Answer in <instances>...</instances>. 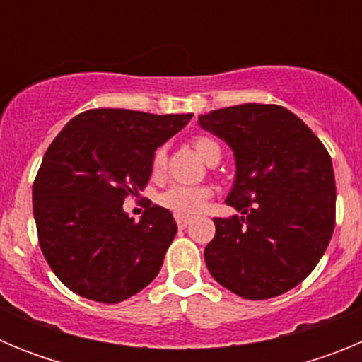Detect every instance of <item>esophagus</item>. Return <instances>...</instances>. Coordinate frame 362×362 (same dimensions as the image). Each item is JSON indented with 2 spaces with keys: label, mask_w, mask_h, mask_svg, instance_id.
Instances as JSON below:
<instances>
[{
  "label": "esophagus",
  "mask_w": 362,
  "mask_h": 362,
  "mask_svg": "<svg viewBox=\"0 0 362 362\" xmlns=\"http://www.w3.org/2000/svg\"><path fill=\"white\" fill-rule=\"evenodd\" d=\"M190 217L188 216H179V214H175V223H177L179 228H187L188 225H190Z\"/></svg>",
  "instance_id": "esophagus-1"
}]
</instances>
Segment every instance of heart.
Instances as JSON below:
<instances>
[{"label": "heart", "instance_id": "obj_1", "mask_svg": "<svg viewBox=\"0 0 362 362\" xmlns=\"http://www.w3.org/2000/svg\"><path fill=\"white\" fill-rule=\"evenodd\" d=\"M192 146L206 163L214 156L221 153L219 145L209 136H196L192 139ZM165 165L166 150L159 146L152 156V174L156 177L161 175L163 170H165ZM210 194H212V190L209 187H181V185H174V187L166 188L165 192L159 194V204L172 210L174 214H179V216H190V214H196L203 209L204 203L209 201Z\"/></svg>", "mask_w": 362, "mask_h": 362}]
</instances>
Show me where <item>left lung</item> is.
<instances>
[{"label": "left lung", "instance_id": "8db88e82", "mask_svg": "<svg viewBox=\"0 0 362 362\" xmlns=\"http://www.w3.org/2000/svg\"><path fill=\"white\" fill-rule=\"evenodd\" d=\"M235 158L226 204L204 248L214 279L245 299H270L306 279L335 226L332 159L317 136L279 105L246 103L199 116Z\"/></svg>", "mask_w": 362, "mask_h": 362}]
</instances>
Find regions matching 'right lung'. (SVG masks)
Returning a JSON list of instances; mask_svg holds the SVG:
<instances>
[{
	"label": "right lung",
	"mask_w": 362,
	"mask_h": 362,
	"mask_svg": "<svg viewBox=\"0 0 362 362\" xmlns=\"http://www.w3.org/2000/svg\"><path fill=\"white\" fill-rule=\"evenodd\" d=\"M190 117L92 108L50 143L32 187V206L41 252L72 292L112 305L158 276L177 232L174 217L148 203L136 223L123 201L146 187L156 148Z\"/></svg>",
	"instance_id": "1"
}]
</instances>
